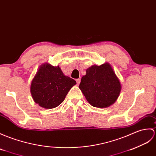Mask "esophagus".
Returning a JSON list of instances; mask_svg holds the SVG:
<instances>
[{"mask_svg":"<svg viewBox=\"0 0 156 156\" xmlns=\"http://www.w3.org/2000/svg\"><path fill=\"white\" fill-rule=\"evenodd\" d=\"M80 81H81V79H80V78H78V79H76V82H77V84H79L80 83Z\"/></svg>","mask_w":156,"mask_h":156,"instance_id":"esophagus-1","label":"esophagus"}]
</instances>
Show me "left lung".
Segmentation results:
<instances>
[{
  "instance_id": "obj_1",
  "label": "left lung",
  "mask_w": 156,
  "mask_h": 156,
  "mask_svg": "<svg viewBox=\"0 0 156 156\" xmlns=\"http://www.w3.org/2000/svg\"><path fill=\"white\" fill-rule=\"evenodd\" d=\"M79 88L94 107L106 108L114 104L121 91V84L108 63L94 65L86 70Z\"/></svg>"
}]
</instances>
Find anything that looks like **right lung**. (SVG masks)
<instances>
[{
    "mask_svg": "<svg viewBox=\"0 0 156 156\" xmlns=\"http://www.w3.org/2000/svg\"><path fill=\"white\" fill-rule=\"evenodd\" d=\"M76 84L74 79L64 75L58 66L44 64L32 80L30 92L34 101L40 106L51 109L63 102Z\"/></svg>",
    "mask_w": 156,
    "mask_h": 156,
    "instance_id": "1",
    "label": "right lung"
}]
</instances>
